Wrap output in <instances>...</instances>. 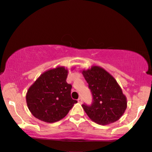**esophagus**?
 <instances>
[{
  "label": "esophagus",
  "instance_id": "34e87169",
  "mask_svg": "<svg viewBox=\"0 0 152 152\" xmlns=\"http://www.w3.org/2000/svg\"><path fill=\"white\" fill-rule=\"evenodd\" d=\"M78 102L79 103V104H82V103H83V99H82L81 97H80V98L78 99Z\"/></svg>",
  "mask_w": 152,
  "mask_h": 152
}]
</instances>
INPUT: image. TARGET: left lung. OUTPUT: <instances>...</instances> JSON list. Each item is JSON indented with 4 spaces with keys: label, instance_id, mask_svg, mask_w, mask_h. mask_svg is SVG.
Wrapping results in <instances>:
<instances>
[{
    "label": "left lung",
    "instance_id": "obj_1",
    "mask_svg": "<svg viewBox=\"0 0 152 152\" xmlns=\"http://www.w3.org/2000/svg\"><path fill=\"white\" fill-rule=\"evenodd\" d=\"M92 96V104H83L85 112L93 122L109 124L116 122L126 109V98L111 75L99 66L83 71Z\"/></svg>",
    "mask_w": 152,
    "mask_h": 152
}]
</instances>
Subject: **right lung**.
<instances>
[{"mask_svg":"<svg viewBox=\"0 0 152 152\" xmlns=\"http://www.w3.org/2000/svg\"><path fill=\"white\" fill-rule=\"evenodd\" d=\"M67 75L63 66L53 69L43 73L30 87L26 102L34 117L48 123L58 122L77 103L71 96L72 86L66 81Z\"/></svg>","mask_w":152,"mask_h":152,"instance_id":"obj_1","label":"right lung"}]
</instances>
